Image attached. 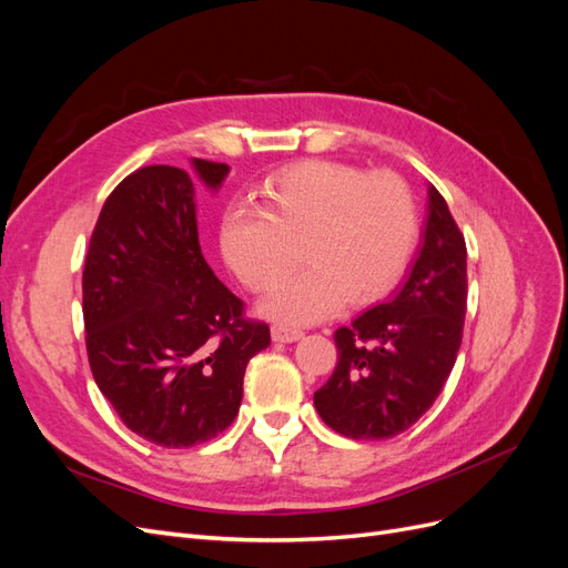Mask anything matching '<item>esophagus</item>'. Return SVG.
<instances>
[{"label": "esophagus", "mask_w": 568, "mask_h": 568, "mask_svg": "<svg viewBox=\"0 0 568 568\" xmlns=\"http://www.w3.org/2000/svg\"><path fill=\"white\" fill-rule=\"evenodd\" d=\"M303 336L301 329H294V326H286V324H272V338L277 343H291V341H298Z\"/></svg>", "instance_id": "esophagus-1"}]
</instances>
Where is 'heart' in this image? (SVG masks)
I'll return each mask as SVG.
<instances>
[{"mask_svg": "<svg viewBox=\"0 0 568 568\" xmlns=\"http://www.w3.org/2000/svg\"><path fill=\"white\" fill-rule=\"evenodd\" d=\"M417 239L409 186L393 173H365L336 161H303L272 175L261 209L234 205L220 244L232 272L267 291L305 267L265 301L284 322H317L346 303L365 305L393 288Z\"/></svg>", "mask_w": 568, "mask_h": 568, "instance_id": "b5f03b06", "label": "heart"}]
</instances>
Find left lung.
Returning <instances> with one entry per match:
<instances>
[{
	"label": "left lung",
	"instance_id": "8db88e82",
	"mask_svg": "<svg viewBox=\"0 0 568 568\" xmlns=\"http://www.w3.org/2000/svg\"><path fill=\"white\" fill-rule=\"evenodd\" d=\"M467 315V244L432 184L419 257L398 296L334 334L338 363L317 393L322 422L353 440L403 434L455 367Z\"/></svg>",
	"mask_w": 568,
	"mask_h": 568
}]
</instances>
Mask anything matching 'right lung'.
<instances>
[{"label":"right lung","mask_w":568,"mask_h":568,"mask_svg":"<svg viewBox=\"0 0 568 568\" xmlns=\"http://www.w3.org/2000/svg\"><path fill=\"white\" fill-rule=\"evenodd\" d=\"M217 189L230 165L194 159ZM84 343L99 390L130 432L192 448L234 422L248 359L270 326L244 315L199 246L194 184L173 165L120 182L94 225L82 270Z\"/></svg>","instance_id":"1"}]
</instances>
